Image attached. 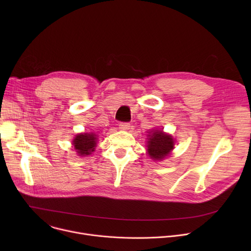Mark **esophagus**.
Listing matches in <instances>:
<instances>
[{"label": "esophagus", "mask_w": 251, "mask_h": 251, "mask_svg": "<svg viewBox=\"0 0 251 251\" xmlns=\"http://www.w3.org/2000/svg\"><path fill=\"white\" fill-rule=\"evenodd\" d=\"M130 127V124L128 122H121L119 124V129L120 130H128Z\"/></svg>", "instance_id": "1"}]
</instances>
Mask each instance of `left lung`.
<instances>
[{"mask_svg": "<svg viewBox=\"0 0 251 251\" xmlns=\"http://www.w3.org/2000/svg\"><path fill=\"white\" fill-rule=\"evenodd\" d=\"M147 147L148 154L152 159L162 160L174 149V139L172 136L157 130L149 135Z\"/></svg>", "mask_w": 251, "mask_h": 251, "instance_id": "1", "label": "left lung"}]
</instances>
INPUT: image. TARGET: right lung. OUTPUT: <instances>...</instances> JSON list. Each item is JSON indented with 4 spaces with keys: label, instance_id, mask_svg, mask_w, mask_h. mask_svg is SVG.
<instances>
[{
    "label": "right lung",
    "instance_id": "obj_1",
    "mask_svg": "<svg viewBox=\"0 0 251 251\" xmlns=\"http://www.w3.org/2000/svg\"><path fill=\"white\" fill-rule=\"evenodd\" d=\"M96 137L94 134H79L74 140V146L79 156H86L94 151L96 146Z\"/></svg>",
    "mask_w": 251,
    "mask_h": 251
}]
</instances>
